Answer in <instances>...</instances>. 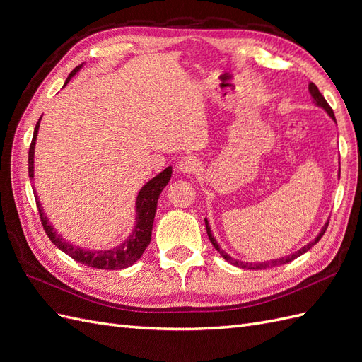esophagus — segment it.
I'll list each match as a JSON object with an SVG mask.
<instances>
[{
  "instance_id": "34e87169",
  "label": "esophagus",
  "mask_w": 362,
  "mask_h": 362,
  "mask_svg": "<svg viewBox=\"0 0 362 362\" xmlns=\"http://www.w3.org/2000/svg\"><path fill=\"white\" fill-rule=\"evenodd\" d=\"M201 168V163L199 160L196 157H192V156H187V157H182L178 163V169L181 173H185V175H190V173H194L196 170H198Z\"/></svg>"
}]
</instances>
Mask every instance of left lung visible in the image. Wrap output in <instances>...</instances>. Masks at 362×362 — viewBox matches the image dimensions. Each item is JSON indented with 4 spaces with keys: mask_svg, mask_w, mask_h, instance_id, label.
<instances>
[{
    "mask_svg": "<svg viewBox=\"0 0 362 362\" xmlns=\"http://www.w3.org/2000/svg\"><path fill=\"white\" fill-rule=\"evenodd\" d=\"M308 89H310V93H311V96H313V100H314V103L319 105V107H322V108H325L326 110V113L329 115L331 117H332V120H335V116H334V112H332V108L329 107V104L326 103V100H325V96L320 93V90L317 89V86L314 84V83H310V86H308ZM339 177V175H338ZM327 225H329V221L326 222V225L322 228V231L319 233V235H317L313 242H310L308 245L306 246H303L302 249H299L298 252H294V254H291V255H287V257H282V258H278V259H270V261H264V262H243V261H238V259H234L233 257H229L226 252L223 250V249H221V246L217 245V242H216V238L213 237V234H211V228H210V225H208V221L205 218V226H206V234H208V238H210V242H211V245L216 247V250L218 252V254H221L228 262H231L233 266H237V267H242V269H250V270H261V269H269V267H275V266H282V264H286V262H290V261H293L294 258H298V257H300V255H303L305 252H308L317 242H319V240L323 237V234H325V231H326V228H327Z\"/></svg>",
    "mask_w": 362,
    "mask_h": 362,
    "instance_id": "obj_1",
    "label": "left lung"
}]
</instances>
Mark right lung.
<instances>
[{"instance_id": "obj_1", "label": "right lung", "mask_w": 362, "mask_h": 362, "mask_svg": "<svg viewBox=\"0 0 362 362\" xmlns=\"http://www.w3.org/2000/svg\"><path fill=\"white\" fill-rule=\"evenodd\" d=\"M81 69L80 66H76L66 78V86L72 76ZM39 124L40 119L37 120L35 133H33V140L30 145L28 151V177L33 180L35 177V145H36V137H37V131H39ZM172 177V168H166L163 172H160L157 177L148 181L141 190L137 194V201H136V226L133 229V233L129 234V237L125 240L124 243H120L116 247L107 249V250H92V249H81L78 246H74L69 242H66L62 235H59L54 228L49 225L48 218L43 213L40 202L36 198L37 204V210L40 216V222L43 229H45L47 235L49 237L51 242L56 245L60 250H63L64 254L74 258L75 261L81 262L84 266H89L93 269H104V270H119V269H127L129 266H133L134 262L144 255L145 249L148 247L151 242V234H152V225H154V217L157 211V202L163 189L166 187L169 180Z\"/></svg>"}]
</instances>
